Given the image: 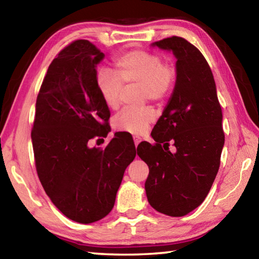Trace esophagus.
<instances>
[{"label":"esophagus","instance_id":"obj_1","mask_svg":"<svg viewBox=\"0 0 259 259\" xmlns=\"http://www.w3.org/2000/svg\"><path fill=\"white\" fill-rule=\"evenodd\" d=\"M134 142H135V146H136V148H137V146L139 145V143H140V139H139L138 137H134Z\"/></svg>","mask_w":259,"mask_h":259}]
</instances>
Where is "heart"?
Segmentation results:
<instances>
[{
	"mask_svg": "<svg viewBox=\"0 0 259 259\" xmlns=\"http://www.w3.org/2000/svg\"><path fill=\"white\" fill-rule=\"evenodd\" d=\"M116 73L100 69L96 84L105 105L111 109L119 108L124 84H139V96L143 102H161L171 93L176 71L164 64L160 56L143 50H134L117 57L114 61ZM155 114L151 107H126L114 119L115 129L133 135H143L154 121Z\"/></svg>",
	"mask_w": 259,
	"mask_h": 259,
	"instance_id": "obj_1",
	"label": "heart"
}]
</instances>
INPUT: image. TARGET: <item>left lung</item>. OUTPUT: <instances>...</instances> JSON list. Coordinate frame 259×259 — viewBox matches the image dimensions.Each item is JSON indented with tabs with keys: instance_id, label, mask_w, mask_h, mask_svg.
I'll return each mask as SVG.
<instances>
[{
	"instance_id": "1",
	"label": "left lung",
	"mask_w": 259,
	"mask_h": 259,
	"mask_svg": "<svg viewBox=\"0 0 259 259\" xmlns=\"http://www.w3.org/2000/svg\"><path fill=\"white\" fill-rule=\"evenodd\" d=\"M151 46L176 57V83L151 134L156 144L140 143L137 154L150 168L148 202L161 213L182 217L203 202L216 178L225 142L222 107L199 49L178 36Z\"/></svg>"
}]
</instances>
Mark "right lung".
I'll list each match as a JSON object with an SVG mask.
<instances>
[{"label":"right lung","mask_w":259,"mask_h":259,"mask_svg":"<svg viewBox=\"0 0 259 259\" xmlns=\"http://www.w3.org/2000/svg\"><path fill=\"white\" fill-rule=\"evenodd\" d=\"M105 54L74 41L52 60L35 106L32 143L37 176L67 218L90 224L111 212L124 171L136 156L134 140L115 134L105 150L89 147L107 136L108 107L96 84Z\"/></svg>","instance_id":"1"}]
</instances>
